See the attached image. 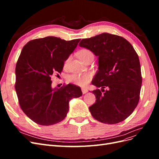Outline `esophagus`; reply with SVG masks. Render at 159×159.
<instances>
[{
	"label": "esophagus",
	"mask_w": 159,
	"mask_h": 159,
	"mask_svg": "<svg viewBox=\"0 0 159 159\" xmlns=\"http://www.w3.org/2000/svg\"><path fill=\"white\" fill-rule=\"evenodd\" d=\"M81 91H82V93L84 94H85V93H86L88 92V90L87 89H85V88H81Z\"/></svg>",
	"instance_id": "34e87169"
}]
</instances>
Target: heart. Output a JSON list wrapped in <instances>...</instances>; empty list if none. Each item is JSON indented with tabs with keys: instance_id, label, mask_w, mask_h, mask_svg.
<instances>
[{
	"instance_id": "b5f03b06",
	"label": "heart",
	"mask_w": 159,
	"mask_h": 159,
	"mask_svg": "<svg viewBox=\"0 0 159 159\" xmlns=\"http://www.w3.org/2000/svg\"><path fill=\"white\" fill-rule=\"evenodd\" d=\"M78 56L81 60L85 62L88 58L91 57H93V54L90 50L87 48H83L78 52ZM70 60V56L64 61V67L67 66L69 63ZM92 78V75L90 73H85L82 74H72L68 77V80L70 82L73 83L75 85L80 86H85L89 84L90 80Z\"/></svg>"
}]
</instances>
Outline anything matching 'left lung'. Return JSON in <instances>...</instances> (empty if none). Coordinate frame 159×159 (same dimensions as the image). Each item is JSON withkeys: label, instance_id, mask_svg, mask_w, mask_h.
<instances>
[{"label": "left lung", "instance_id": "1", "mask_svg": "<svg viewBox=\"0 0 159 159\" xmlns=\"http://www.w3.org/2000/svg\"><path fill=\"white\" fill-rule=\"evenodd\" d=\"M79 46L98 56L99 70L91 83L102 89L92 91L97 99L89 107L91 115L107 124L124 121L140 99L142 76L136 51L124 38L108 33L82 39Z\"/></svg>", "mask_w": 159, "mask_h": 159}]
</instances>
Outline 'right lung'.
<instances>
[{"label": "right lung", "instance_id": "obj_1", "mask_svg": "<svg viewBox=\"0 0 159 159\" xmlns=\"http://www.w3.org/2000/svg\"><path fill=\"white\" fill-rule=\"evenodd\" d=\"M80 40L48 36L23 47L16 65L15 89L20 108L36 123L48 126L61 121L70 100L82 95L81 88L71 84L52 89L51 80L52 75L61 74L64 61Z\"/></svg>", "mask_w": 159, "mask_h": 159}]
</instances>
